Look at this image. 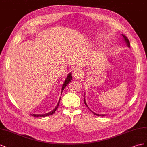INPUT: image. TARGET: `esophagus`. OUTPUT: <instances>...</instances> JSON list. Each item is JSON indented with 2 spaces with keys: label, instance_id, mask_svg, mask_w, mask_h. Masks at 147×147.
<instances>
[{
  "label": "esophagus",
  "instance_id": "esophagus-1",
  "mask_svg": "<svg viewBox=\"0 0 147 147\" xmlns=\"http://www.w3.org/2000/svg\"><path fill=\"white\" fill-rule=\"evenodd\" d=\"M73 77L76 79L81 78L82 75V70L81 68H76L73 71Z\"/></svg>",
  "mask_w": 147,
  "mask_h": 147
}]
</instances>
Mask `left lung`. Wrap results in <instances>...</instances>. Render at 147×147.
I'll list each match as a JSON object with an SVG mask.
<instances>
[{"mask_svg": "<svg viewBox=\"0 0 147 147\" xmlns=\"http://www.w3.org/2000/svg\"><path fill=\"white\" fill-rule=\"evenodd\" d=\"M122 35H123V37L124 40L125 42V43L127 44V47H130V42H129V39L127 38V37L125 36H124V35H123V34H122ZM84 103H85L86 105L87 106V108H89V107H88V106H87V105L86 102V100H85V97H84ZM89 110H90V109H89ZM90 110L91 111V110ZM91 111L94 113V115H96V116H106V115H99V114H97V113H95L93 112L92 111Z\"/></svg>", "mask_w": 147, "mask_h": 147, "instance_id": "1", "label": "left lung"}]
</instances>
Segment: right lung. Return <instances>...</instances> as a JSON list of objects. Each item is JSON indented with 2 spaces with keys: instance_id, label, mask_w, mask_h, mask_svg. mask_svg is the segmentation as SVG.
Returning a JSON list of instances; mask_svg holds the SVG:
<instances>
[{
  "instance_id": "1",
  "label": "right lung",
  "mask_w": 147,
  "mask_h": 147,
  "mask_svg": "<svg viewBox=\"0 0 147 147\" xmlns=\"http://www.w3.org/2000/svg\"><path fill=\"white\" fill-rule=\"evenodd\" d=\"M72 78H73V77H72V76H71V73H69L68 76H67V78H66V79H65V82H64V83H63V86H62V89H61V94H62V92L63 91V90L65 89V88L66 87V86L68 84L71 82V81L72 80ZM60 99H61V98L59 99V101H58V104H57V107L53 109V110H52V111H51L50 112H49V113H45V114H41V115H38V114H31V115L32 116H34V117H44V116H50V115H53L54 113L55 112V111L57 110V109L58 108V105H59V103H60Z\"/></svg>"
}]
</instances>
